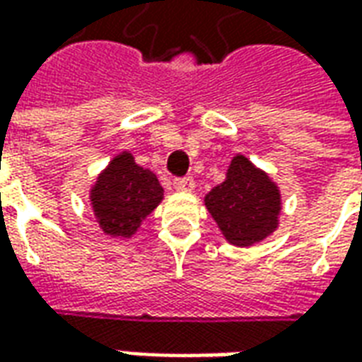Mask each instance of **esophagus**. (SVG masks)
<instances>
[{"label": "esophagus", "mask_w": 362, "mask_h": 362, "mask_svg": "<svg viewBox=\"0 0 362 362\" xmlns=\"http://www.w3.org/2000/svg\"><path fill=\"white\" fill-rule=\"evenodd\" d=\"M174 188L178 189V192H192V189L196 188V182H194L192 176L176 178V180H174Z\"/></svg>", "instance_id": "34e87169"}]
</instances>
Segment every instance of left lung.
<instances>
[{
    "label": "left lung",
    "mask_w": 362,
    "mask_h": 362,
    "mask_svg": "<svg viewBox=\"0 0 362 362\" xmlns=\"http://www.w3.org/2000/svg\"><path fill=\"white\" fill-rule=\"evenodd\" d=\"M225 240L238 248L262 243L279 227V186L244 155H235L227 178L205 196Z\"/></svg>",
    "instance_id": "8db88e82"
}]
</instances>
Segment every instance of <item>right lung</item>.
Segmentation results:
<instances>
[{
    "label": "right lung",
    "instance_id": "right-lung-1",
    "mask_svg": "<svg viewBox=\"0 0 362 362\" xmlns=\"http://www.w3.org/2000/svg\"><path fill=\"white\" fill-rule=\"evenodd\" d=\"M163 196L157 176L137 165L129 151L112 158L89 192L96 223L112 238H132Z\"/></svg>",
    "mask_w": 362,
    "mask_h": 362
}]
</instances>
